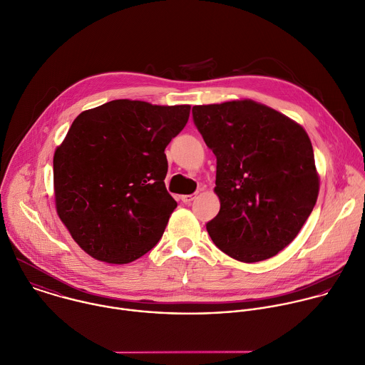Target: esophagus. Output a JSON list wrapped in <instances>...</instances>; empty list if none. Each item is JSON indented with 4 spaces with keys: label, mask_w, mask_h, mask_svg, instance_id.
Returning a JSON list of instances; mask_svg holds the SVG:
<instances>
[{
    "label": "esophagus",
    "mask_w": 365,
    "mask_h": 365,
    "mask_svg": "<svg viewBox=\"0 0 365 365\" xmlns=\"http://www.w3.org/2000/svg\"><path fill=\"white\" fill-rule=\"evenodd\" d=\"M196 196H197V193H192V195H185V196H182V202L185 203V205H190L195 199H196Z\"/></svg>",
    "instance_id": "1"
}]
</instances>
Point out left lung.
<instances>
[{
  "label": "left lung",
  "instance_id": "left-lung-1",
  "mask_svg": "<svg viewBox=\"0 0 365 365\" xmlns=\"http://www.w3.org/2000/svg\"><path fill=\"white\" fill-rule=\"evenodd\" d=\"M193 122L216 156L220 210L206 223L227 256L255 263L289 246L319 196V175L306 130L253 101L199 105Z\"/></svg>",
  "mask_w": 365,
  "mask_h": 365
}]
</instances>
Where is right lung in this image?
Segmentation results:
<instances>
[{
  "label": "right lung",
  "instance_id": "obj_1",
  "mask_svg": "<svg viewBox=\"0 0 365 365\" xmlns=\"http://www.w3.org/2000/svg\"><path fill=\"white\" fill-rule=\"evenodd\" d=\"M190 106L116 99L82 112L53 155L56 212L96 260L125 264L160 240L178 206L165 149Z\"/></svg>",
  "mask_w": 365,
  "mask_h": 365
}]
</instances>
